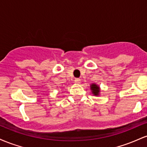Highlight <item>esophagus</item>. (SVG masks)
Returning <instances> with one entry per match:
<instances>
[{
  "mask_svg": "<svg viewBox=\"0 0 147 147\" xmlns=\"http://www.w3.org/2000/svg\"><path fill=\"white\" fill-rule=\"evenodd\" d=\"M75 83H77V84H80L81 83V79H79V78L75 79Z\"/></svg>",
  "mask_w": 147,
  "mask_h": 147,
  "instance_id": "34e87169",
  "label": "esophagus"
}]
</instances>
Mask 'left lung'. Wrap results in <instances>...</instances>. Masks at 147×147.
Wrapping results in <instances>:
<instances>
[{
    "instance_id": "obj_1",
    "label": "left lung",
    "mask_w": 147,
    "mask_h": 147,
    "mask_svg": "<svg viewBox=\"0 0 147 147\" xmlns=\"http://www.w3.org/2000/svg\"><path fill=\"white\" fill-rule=\"evenodd\" d=\"M91 90L92 91V93L94 94L95 95H99V86H97L96 84H92L91 85Z\"/></svg>"
}]
</instances>
